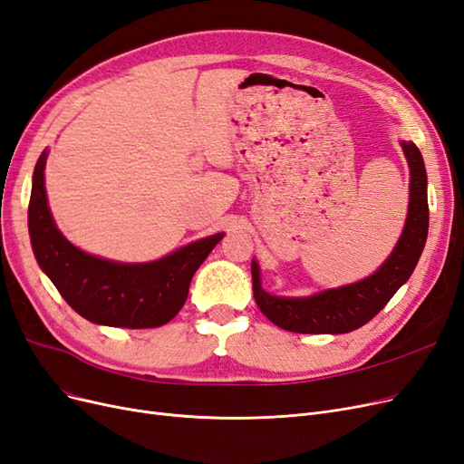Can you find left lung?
<instances>
[{
  "instance_id": "left-lung-1",
  "label": "left lung",
  "mask_w": 464,
  "mask_h": 464,
  "mask_svg": "<svg viewBox=\"0 0 464 464\" xmlns=\"http://www.w3.org/2000/svg\"><path fill=\"white\" fill-rule=\"evenodd\" d=\"M411 169L409 213L401 237L388 261L357 284L328 290L311 297H276L261 287L259 266L251 263L253 295L270 323L297 334H347L364 326L388 305L417 266L428 236L426 169L419 148L401 141Z\"/></svg>"
}]
</instances>
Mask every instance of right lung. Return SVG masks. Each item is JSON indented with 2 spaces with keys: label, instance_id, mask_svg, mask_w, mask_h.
<instances>
[{
  "label": "right lung",
  "instance_id": "1",
  "mask_svg": "<svg viewBox=\"0 0 464 464\" xmlns=\"http://www.w3.org/2000/svg\"><path fill=\"white\" fill-rule=\"evenodd\" d=\"M38 159L28 203L32 249L57 292L86 321L117 328H157L179 314L189 282L225 234L203 237L165 259L122 265L93 257L67 242L47 207L44 169Z\"/></svg>",
  "mask_w": 464,
  "mask_h": 464
}]
</instances>
